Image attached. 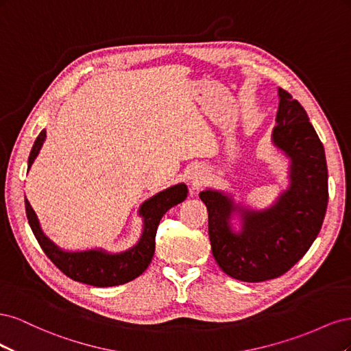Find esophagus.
<instances>
[{
	"label": "esophagus",
	"instance_id": "1",
	"mask_svg": "<svg viewBox=\"0 0 351 351\" xmlns=\"http://www.w3.org/2000/svg\"><path fill=\"white\" fill-rule=\"evenodd\" d=\"M202 176H204V171H202V169H195V171L189 176V178L193 180V183H196L199 180H202Z\"/></svg>",
	"mask_w": 351,
	"mask_h": 351
}]
</instances>
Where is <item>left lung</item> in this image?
<instances>
[{
	"mask_svg": "<svg viewBox=\"0 0 351 351\" xmlns=\"http://www.w3.org/2000/svg\"><path fill=\"white\" fill-rule=\"evenodd\" d=\"M278 97L272 143L290 159L289 189L263 210L236 204L219 190L199 193L208 208L212 254L231 278L246 282L277 278L294 267L319 234L328 205L324 145L300 102L281 88ZM234 213L242 222L239 232L230 224Z\"/></svg>",
	"mask_w": 351,
	"mask_h": 351,
	"instance_id": "left-lung-1",
	"label": "left lung"
}]
</instances>
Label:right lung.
<instances>
[{"instance_id": "add662e5", "label": "right lung", "mask_w": 351, "mask_h": 351, "mask_svg": "<svg viewBox=\"0 0 351 351\" xmlns=\"http://www.w3.org/2000/svg\"><path fill=\"white\" fill-rule=\"evenodd\" d=\"M45 137V130H42L36 137L27 159L29 169L36 159L42 145H44ZM186 197L187 186L184 183H178L145 200L139 209V215L143 218L142 236L132 249L120 253H108L104 249H90L83 252L62 250L44 234L35 210L32 209L27 199H25V208L29 226L34 231L39 246L62 274L83 284L112 287L137 278L149 267L155 253V236L159 221L168 209L182 204Z\"/></svg>"}]
</instances>
